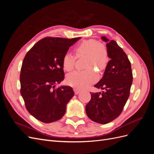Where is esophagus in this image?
<instances>
[{
    "instance_id": "1",
    "label": "esophagus",
    "mask_w": 154,
    "mask_h": 154,
    "mask_svg": "<svg viewBox=\"0 0 154 154\" xmlns=\"http://www.w3.org/2000/svg\"><path fill=\"white\" fill-rule=\"evenodd\" d=\"M74 94H75L76 95H78L79 93L80 92V91L78 90L77 88H74Z\"/></svg>"
}]
</instances>
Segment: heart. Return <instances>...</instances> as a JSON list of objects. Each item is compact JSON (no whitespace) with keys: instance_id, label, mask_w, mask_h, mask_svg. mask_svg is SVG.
I'll use <instances>...</instances> for the list:
<instances>
[{"instance_id":"obj_1","label":"heart","mask_w":154,"mask_h":154,"mask_svg":"<svg viewBox=\"0 0 154 154\" xmlns=\"http://www.w3.org/2000/svg\"><path fill=\"white\" fill-rule=\"evenodd\" d=\"M77 58L85 57V69L83 71H73L66 76L67 84L78 89H83L95 82L97 75L91 68L96 67L100 70H103L109 62V53L105 46L99 43L94 39H88L82 41L74 49ZM76 58L71 53H66L63 55L62 65L66 71H70L73 69Z\"/></svg>"}]
</instances>
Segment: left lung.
I'll return each mask as SVG.
<instances>
[{
  "label": "left lung",
  "mask_w": 154,
  "mask_h": 154,
  "mask_svg": "<svg viewBox=\"0 0 154 154\" xmlns=\"http://www.w3.org/2000/svg\"><path fill=\"white\" fill-rule=\"evenodd\" d=\"M106 43L110 58L103 76L94 85L104 91L91 93V99L85 106L87 115L100 124L111 122L122 113L130 95L133 76L127 54L114 40L101 38Z\"/></svg>",
  "instance_id": "obj_1"
}]
</instances>
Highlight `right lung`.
Returning a JSON list of instances; mask_svg holds the SVG:
<instances>
[{
    "label": "right lung",
    "mask_w": 154,
    "mask_h": 154,
    "mask_svg": "<svg viewBox=\"0 0 154 154\" xmlns=\"http://www.w3.org/2000/svg\"><path fill=\"white\" fill-rule=\"evenodd\" d=\"M80 38L46 37L35 44L23 60L20 94L27 111L42 122L49 123L61 119L74 95L72 87L56 88L55 85L64 79L63 55Z\"/></svg>",
    "instance_id": "right-lung-1"
}]
</instances>
